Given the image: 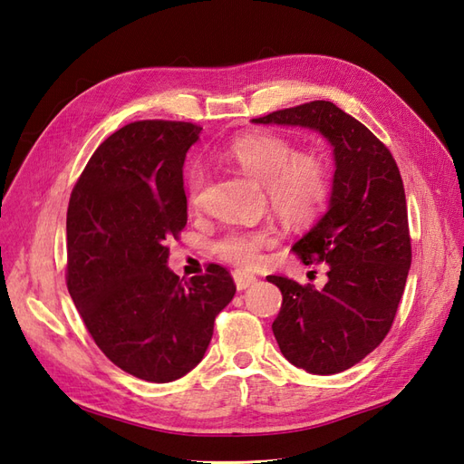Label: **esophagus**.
<instances>
[{"mask_svg":"<svg viewBox=\"0 0 464 464\" xmlns=\"http://www.w3.org/2000/svg\"><path fill=\"white\" fill-rule=\"evenodd\" d=\"M256 276L251 273H246V271H234V283H236V288L237 290H246L249 288L251 285H256Z\"/></svg>","mask_w":464,"mask_h":464,"instance_id":"34e87169","label":"esophagus"}]
</instances>
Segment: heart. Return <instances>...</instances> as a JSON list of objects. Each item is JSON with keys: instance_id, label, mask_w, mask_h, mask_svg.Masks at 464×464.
I'll return each instance as SVG.
<instances>
[{"instance_id": "1", "label": "heart", "mask_w": 464, "mask_h": 464, "mask_svg": "<svg viewBox=\"0 0 464 464\" xmlns=\"http://www.w3.org/2000/svg\"><path fill=\"white\" fill-rule=\"evenodd\" d=\"M218 157L265 184L271 207L286 222L304 224L314 220L329 199L331 176L327 162L314 152L296 154L288 139L276 133L251 131L234 137L218 149ZM205 179L203 164L189 162L184 188L191 207L201 205ZM273 242L275 232L271 228L230 230L215 244V251L228 263L256 266L261 261V251Z\"/></svg>"}]
</instances>
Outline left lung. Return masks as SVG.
<instances>
[{
  "mask_svg": "<svg viewBox=\"0 0 464 464\" xmlns=\"http://www.w3.org/2000/svg\"><path fill=\"white\" fill-rule=\"evenodd\" d=\"M251 121L314 130L333 147L327 213L292 247L305 265L325 261L329 280L323 288L276 275L266 280L283 292L273 323L280 353L310 373H341L382 344L409 276L412 249L399 166L366 125L327 101Z\"/></svg>",
  "mask_w": 464,
  "mask_h": 464,
  "instance_id": "8db88e82",
  "label": "left lung"
}]
</instances>
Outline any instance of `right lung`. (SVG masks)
<instances>
[{
	"mask_svg": "<svg viewBox=\"0 0 464 464\" xmlns=\"http://www.w3.org/2000/svg\"><path fill=\"white\" fill-rule=\"evenodd\" d=\"M201 130L123 125L94 150L69 199L67 290L106 358L150 383L198 366L236 294L220 265L189 280L166 265V242L188 222L184 160Z\"/></svg>",
	"mask_w": 464,
	"mask_h": 464,
	"instance_id": "add662e5",
	"label": "right lung"
}]
</instances>
